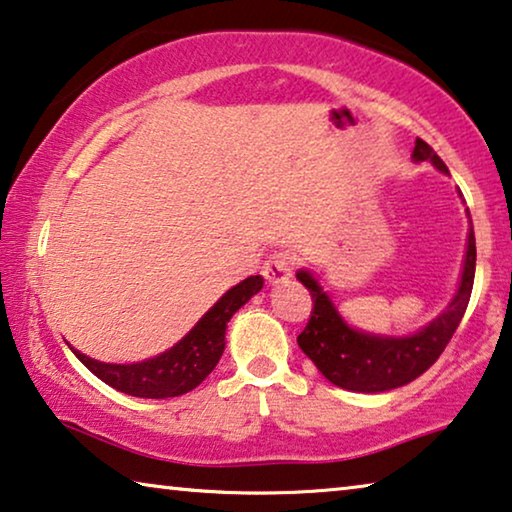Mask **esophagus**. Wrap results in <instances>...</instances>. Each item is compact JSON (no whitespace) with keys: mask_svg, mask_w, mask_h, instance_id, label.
Returning a JSON list of instances; mask_svg holds the SVG:
<instances>
[{"mask_svg":"<svg viewBox=\"0 0 512 512\" xmlns=\"http://www.w3.org/2000/svg\"><path fill=\"white\" fill-rule=\"evenodd\" d=\"M263 277L270 281V284H284L293 277V261L291 256L279 251V254H272L263 265Z\"/></svg>","mask_w":512,"mask_h":512,"instance_id":"1","label":"esophagus"}]
</instances>
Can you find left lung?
<instances>
[{
	"mask_svg": "<svg viewBox=\"0 0 512 512\" xmlns=\"http://www.w3.org/2000/svg\"><path fill=\"white\" fill-rule=\"evenodd\" d=\"M411 159L416 164L429 161L436 170L450 175L448 166L443 164L439 154L425 140H416ZM466 217H469V207H466ZM295 277L307 286L311 300H314L309 323L300 332L298 344L302 353L314 362L318 372L344 390H395L418 379L420 374H425L439 360L450 337L455 335L466 305H469L473 277H476V235H473L471 224L469 235H466L462 277H459V286L453 300L448 302V307L434 321H429L425 328L413 332V335H376V332L353 328V325L344 321V316L339 314L335 302L323 291V286L318 284L314 274L309 270H298Z\"/></svg>",
	"mask_w": 512,
	"mask_h": 512,
	"instance_id": "1",
	"label": "left lung"
}]
</instances>
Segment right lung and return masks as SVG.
Here are the masks:
<instances>
[{
	"label": "right lung",
	"mask_w": 512,
	"mask_h": 512,
	"mask_svg": "<svg viewBox=\"0 0 512 512\" xmlns=\"http://www.w3.org/2000/svg\"><path fill=\"white\" fill-rule=\"evenodd\" d=\"M261 288V274H254V277L240 281L238 286L228 288L180 342L143 362L115 365V362L94 360L90 355L76 351L73 346L69 348L94 376H99L103 383L124 392V395L145 399L180 397L184 392L194 390L196 385H201L212 369L217 367L226 346L228 321Z\"/></svg>",
	"instance_id": "right-lung-1"
}]
</instances>
